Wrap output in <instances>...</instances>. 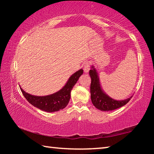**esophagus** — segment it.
Instances as JSON below:
<instances>
[{
	"instance_id": "esophagus-1",
	"label": "esophagus",
	"mask_w": 154,
	"mask_h": 154,
	"mask_svg": "<svg viewBox=\"0 0 154 154\" xmlns=\"http://www.w3.org/2000/svg\"><path fill=\"white\" fill-rule=\"evenodd\" d=\"M83 71L85 72H88L90 71V63L86 62V63L84 64V66H83Z\"/></svg>"
}]
</instances>
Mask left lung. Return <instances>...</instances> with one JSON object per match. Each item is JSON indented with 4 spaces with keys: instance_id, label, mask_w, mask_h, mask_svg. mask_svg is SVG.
Listing matches in <instances>:
<instances>
[{
    "instance_id": "left-lung-1",
    "label": "left lung",
    "mask_w": 154,
    "mask_h": 154,
    "mask_svg": "<svg viewBox=\"0 0 154 154\" xmlns=\"http://www.w3.org/2000/svg\"><path fill=\"white\" fill-rule=\"evenodd\" d=\"M91 77L90 94L91 100L96 108L100 111H109L117 109L124 106L129 102L132 96L125 99V100H116L111 98L105 92L101 87L100 79L97 71L94 66L89 72Z\"/></svg>"
}]
</instances>
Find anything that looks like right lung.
<instances>
[{
    "label": "right lung",
    "mask_w": 154,
    "mask_h": 154,
    "mask_svg": "<svg viewBox=\"0 0 154 154\" xmlns=\"http://www.w3.org/2000/svg\"><path fill=\"white\" fill-rule=\"evenodd\" d=\"M83 72V69L75 72L69 78L66 84L61 90L50 95L35 96L26 92L21 87L20 90L26 99L35 107L49 113L58 111L67 106L71 98V92L72 88L76 84Z\"/></svg>",
    "instance_id": "obj_1"
}]
</instances>
